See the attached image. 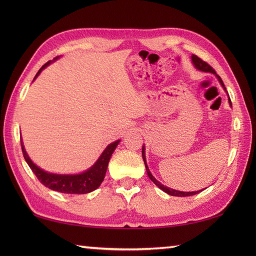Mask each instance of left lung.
Masks as SVG:
<instances>
[{
  "label": "left lung",
  "mask_w": 256,
  "mask_h": 256,
  "mask_svg": "<svg viewBox=\"0 0 256 256\" xmlns=\"http://www.w3.org/2000/svg\"><path fill=\"white\" fill-rule=\"evenodd\" d=\"M192 64H194V66L196 67V69H198V70H200V72H210V74H216V77L218 78L220 84L222 86V88H224V89L226 90V86H224V81H222V79L220 78V76H218V74H216L214 69L212 68V67L210 66V64H206V62H204V60H201V59H200L199 57L196 56V55H192ZM226 94H228V92H226ZM228 96H229V94H228ZM229 103H230V106H232L230 96H229ZM142 156H143V160H144V164H145V167H146V172H148V175L150 179L156 184L157 187L160 188V189L162 190V192H165L166 194H170V196H175V197H188V196H194V194H198V192H202V190H204V189H202V190H198V192H179V190H175V189H172V188H168V187L164 186V184H162L153 175H152V172H150V170H148V162H146V158H145V146H143V148H142Z\"/></svg>",
  "instance_id": "left-lung-1"
}]
</instances>
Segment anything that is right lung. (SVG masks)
<instances>
[{
  "label": "right lung",
  "instance_id": "1",
  "mask_svg": "<svg viewBox=\"0 0 256 256\" xmlns=\"http://www.w3.org/2000/svg\"><path fill=\"white\" fill-rule=\"evenodd\" d=\"M58 58L59 57H56L54 60H50L48 62H46L44 66L38 70L34 80L38 77V76H40V74L42 72V70H44L47 66H50L52 62H55ZM118 143H120V140H116V142L108 144L106 146V148L103 150V153L100 155V157L98 158V160L94 162V164L92 165L89 170H84V172L74 174V175H59V174L45 172L44 170H42L40 167L35 165L34 162H32V160L30 158V156L26 153L25 148L23 145V140H20L24 158L27 164H28V166L30 167L32 172H34L36 177L38 178V180L44 184V186L48 187L52 190H55V192H62V194H88V192H94V190H96V188H99L101 182H103V179H104L108 160H110L113 152L116 148Z\"/></svg>",
  "mask_w": 256,
  "mask_h": 256
}]
</instances>
